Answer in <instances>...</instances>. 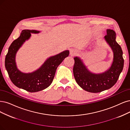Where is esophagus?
Here are the masks:
<instances>
[{"mask_svg":"<svg viewBox=\"0 0 130 130\" xmlns=\"http://www.w3.org/2000/svg\"><path fill=\"white\" fill-rule=\"evenodd\" d=\"M76 54H77V51H76V50L74 49H72L70 51V55L71 56H73L75 55Z\"/></svg>","mask_w":130,"mask_h":130,"instance_id":"esophagus-1","label":"esophagus"}]
</instances>
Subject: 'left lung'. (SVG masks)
<instances>
[{
	"label": "left lung",
	"instance_id": "8db88e82",
	"mask_svg": "<svg viewBox=\"0 0 130 130\" xmlns=\"http://www.w3.org/2000/svg\"><path fill=\"white\" fill-rule=\"evenodd\" d=\"M104 39L113 53L111 67L104 72L95 74L90 72L80 58H74L73 74L76 82L83 89L90 93H99L111 88L116 83L124 67L122 48L116 41V33L111 29L107 30Z\"/></svg>",
	"mask_w": 130,
	"mask_h": 130
}]
</instances>
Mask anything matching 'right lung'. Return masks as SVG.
<instances>
[{
	"label": "right lung",
	"instance_id": "1",
	"mask_svg": "<svg viewBox=\"0 0 130 130\" xmlns=\"http://www.w3.org/2000/svg\"><path fill=\"white\" fill-rule=\"evenodd\" d=\"M36 30H23L20 36L9 46L5 60V65L9 77L17 87L29 92H39L46 88L51 84L56 70L66 57L69 51L65 50L57 55L49 57L40 68L31 73H25L19 71L16 65L15 56L23 43L31 36V33L37 34Z\"/></svg>",
	"mask_w": 130,
	"mask_h": 130
}]
</instances>
